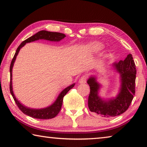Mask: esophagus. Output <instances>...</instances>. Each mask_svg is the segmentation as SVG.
Returning <instances> with one entry per match:
<instances>
[{
    "label": "esophagus",
    "mask_w": 147,
    "mask_h": 147,
    "mask_svg": "<svg viewBox=\"0 0 147 147\" xmlns=\"http://www.w3.org/2000/svg\"><path fill=\"white\" fill-rule=\"evenodd\" d=\"M86 80H87V77L86 75H83L80 77V78L79 79L78 82L80 84H85L86 83Z\"/></svg>",
    "instance_id": "1"
}]
</instances>
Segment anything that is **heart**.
I'll return each mask as SVG.
<instances>
[{
  "mask_svg": "<svg viewBox=\"0 0 147 147\" xmlns=\"http://www.w3.org/2000/svg\"><path fill=\"white\" fill-rule=\"evenodd\" d=\"M102 47L103 45L98 41L91 42V43L87 44L86 46V48L90 53H97L102 49Z\"/></svg>",
  "mask_w": 147,
  "mask_h": 147,
  "instance_id": "heart-1",
  "label": "heart"
}]
</instances>
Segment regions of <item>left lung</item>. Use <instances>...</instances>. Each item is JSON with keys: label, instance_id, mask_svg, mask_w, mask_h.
Instances as JSON below:
<instances>
[{"label": "left lung", "instance_id": "obj_1", "mask_svg": "<svg viewBox=\"0 0 147 147\" xmlns=\"http://www.w3.org/2000/svg\"><path fill=\"white\" fill-rule=\"evenodd\" d=\"M113 66L120 74L121 85L115 97L106 100L98 95L101 85L96 81V76H91L87 81L90 87L89 109L104 117H115L125 112L135 94L136 69L132 55L129 54L124 60L114 63Z\"/></svg>", "mask_w": 147, "mask_h": 147}]
</instances>
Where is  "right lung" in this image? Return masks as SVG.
Here are the masks:
<instances>
[{
  "label": "right lung",
  "mask_w": 147,
  "mask_h": 147,
  "mask_svg": "<svg viewBox=\"0 0 147 147\" xmlns=\"http://www.w3.org/2000/svg\"><path fill=\"white\" fill-rule=\"evenodd\" d=\"M65 37H66L65 35L61 33H59V32H53L46 30H41L38 32V33L34 34V36L30 37L29 38L26 39V40L22 42L21 45H20L17 49L16 54H15L13 58L12 59L11 63L10 65V68H9V72H10V84H9V89H10V93L12 96H13V98L15 102H16L17 106H18V108L21 109V111H23L24 114H26L27 115L32 117L33 118L39 119H49L55 117L59 112V111H60L64 96L67 93L70 89L73 88L74 85H75V84H71V85L67 87L66 88H65L63 90L59 93L55 102H54L53 104H51V106H47V108L41 109H34L25 106L20 102L19 100H17V98H16L13 91V87H12V69H13V65L15 63V61H16V59L17 54H18L20 49L25 45L26 43H30V42L35 41L37 40H39V39H44V40H48L49 41L58 42L59 41H61V39H63Z\"/></svg>",
  "instance_id": "add662e5"
}]
</instances>
